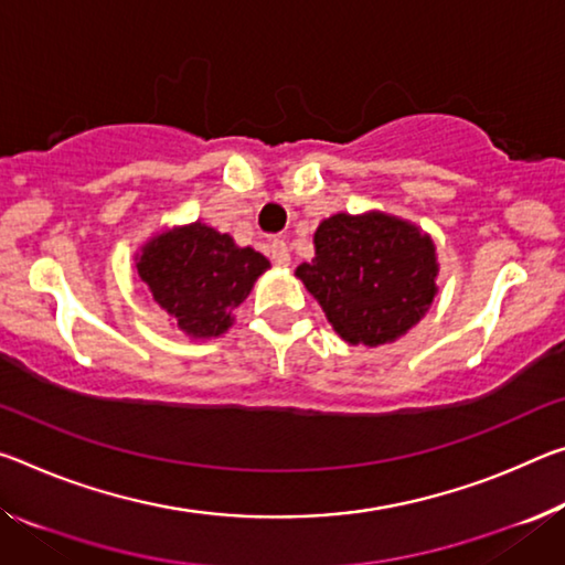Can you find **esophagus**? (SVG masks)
Instances as JSON below:
<instances>
[{"instance_id": "obj_1", "label": "esophagus", "mask_w": 565, "mask_h": 565, "mask_svg": "<svg viewBox=\"0 0 565 565\" xmlns=\"http://www.w3.org/2000/svg\"><path fill=\"white\" fill-rule=\"evenodd\" d=\"M268 256H271V262L276 266H291L289 246H286L284 241H271V246H268Z\"/></svg>"}]
</instances>
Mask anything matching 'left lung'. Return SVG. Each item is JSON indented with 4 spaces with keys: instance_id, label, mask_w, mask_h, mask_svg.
I'll list each match as a JSON object with an SVG mask.
<instances>
[{
    "instance_id": "left-lung-1",
    "label": "left lung",
    "mask_w": 565,
    "mask_h": 565,
    "mask_svg": "<svg viewBox=\"0 0 565 565\" xmlns=\"http://www.w3.org/2000/svg\"><path fill=\"white\" fill-rule=\"evenodd\" d=\"M297 279L349 344L382 347L405 337L437 297L435 241L384 211L334 213L315 231V258Z\"/></svg>"
}]
</instances>
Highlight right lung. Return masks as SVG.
<instances>
[{
    "label": "right lung",
    "instance_id": "obj_1",
    "mask_svg": "<svg viewBox=\"0 0 565 565\" xmlns=\"http://www.w3.org/2000/svg\"><path fill=\"white\" fill-rule=\"evenodd\" d=\"M271 268L250 246L201 221L158 231L136 250V274L173 327L191 339L223 337L234 311Z\"/></svg>",
    "mask_w": 565,
    "mask_h": 565
}]
</instances>
